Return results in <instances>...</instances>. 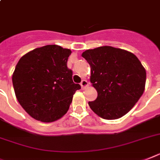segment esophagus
Instances as JSON below:
<instances>
[{
    "label": "esophagus",
    "instance_id": "esophagus-1",
    "mask_svg": "<svg viewBox=\"0 0 160 160\" xmlns=\"http://www.w3.org/2000/svg\"><path fill=\"white\" fill-rule=\"evenodd\" d=\"M88 85H89V83H88V82L87 81V80H85V79H83L82 81V82H81L82 88V89H85V88H88Z\"/></svg>",
    "mask_w": 160,
    "mask_h": 160
}]
</instances>
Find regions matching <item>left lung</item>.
<instances>
[{
	"instance_id": "left-lung-1",
	"label": "left lung",
	"mask_w": 160,
	"mask_h": 160,
	"mask_svg": "<svg viewBox=\"0 0 160 160\" xmlns=\"http://www.w3.org/2000/svg\"><path fill=\"white\" fill-rule=\"evenodd\" d=\"M91 67L90 81L97 91V98L89 101L92 111L108 120L128 113L145 90L146 72L132 52L105 46L82 54Z\"/></svg>"
}]
</instances>
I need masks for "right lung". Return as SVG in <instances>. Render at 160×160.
Listing matches in <instances>:
<instances>
[{"mask_svg":"<svg viewBox=\"0 0 160 160\" xmlns=\"http://www.w3.org/2000/svg\"><path fill=\"white\" fill-rule=\"evenodd\" d=\"M69 49L57 45L36 48L20 58L12 82L16 98L31 117L55 122L67 113L72 96L81 86L72 82L67 67Z\"/></svg>","mask_w":160,"mask_h":160,"instance_id":"1","label":"right lung"}]
</instances>
